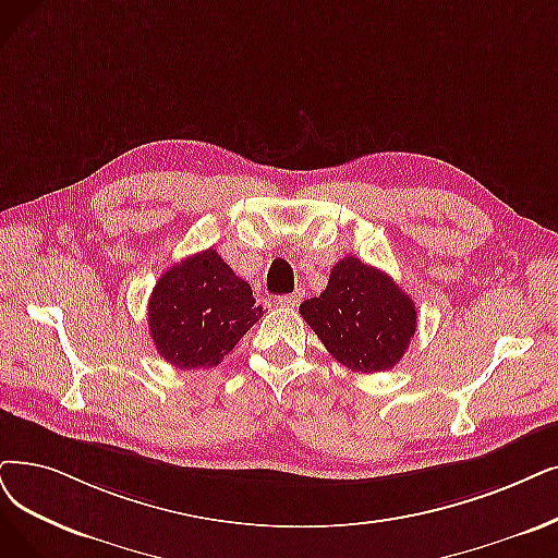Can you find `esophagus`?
Wrapping results in <instances>:
<instances>
[{
  "label": "esophagus",
  "instance_id": "esophagus-1",
  "mask_svg": "<svg viewBox=\"0 0 558 558\" xmlns=\"http://www.w3.org/2000/svg\"><path fill=\"white\" fill-rule=\"evenodd\" d=\"M300 302H302V293H293V295L279 298V304H281V306H291V308H295Z\"/></svg>",
  "mask_w": 558,
  "mask_h": 558
}]
</instances>
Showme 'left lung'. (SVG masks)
<instances>
[{
  "label": "left lung",
  "mask_w": 558,
  "mask_h": 558,
  "mask_svg": "<svg viewBox=\"0 0 558 558\" xmlns=\"http://www.w3.org/2000/svg\"><path fill=\"white\" fill-rule=\"evenodd\" d=\"M333 360L356 373L393 368L416 331V308L389 275L354 256L331 267L327 288L300 304Z\"/></svg>",
  "instance_id": "obj_1"
}]
</instances>
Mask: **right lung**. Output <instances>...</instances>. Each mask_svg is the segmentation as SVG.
<instances>
[{"instance_id": "1", "label": "right lung", "mask_w": 558, "mask_h": 558, "mask_svg": "<svg viewBox=\"0 0 558 558\" xmlns=\"http://www.w3.org/2000/svg\"><path fill=\"white\" fill-rule=\"evenodd\" d=\"M263 316L252 286L215 250L171 265L148 300V331L165 362L213 368Z\"/></svg>"}]
</instances>
